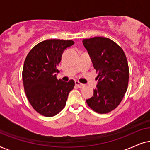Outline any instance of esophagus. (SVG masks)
<instances>
[{"instance_id": "1", "label": "esophagus", "mask_w": 150, "mask_h": 150, "mask_svg": "<svg viewBox=\"0 0 150 150\" xmlns=\"http://www.w3.org/2000/svg\"><path fill=\"white\" fill-rule=\"evenodd\" d=\"M75 85H76L78 88H83V86H84V84H83V83L79 82L78 81H75Z\"/></svg>"}]
</instances>
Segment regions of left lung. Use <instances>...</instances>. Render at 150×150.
Returning <instances> with one entry per match:
<instances>
[{
    "label": "left lung",
    "mask_w": 150,
    "mask_h": 150,
    "mask_svg": "<svg viewBox=\"0 0 150 150\" xmlns=\"http://www.w3.org/2000/svg\"><path fill=\"white\" fill-rule=\"evenodd\" d=\"M82 42L98 73V83L86 103L96 112L108 113L118 106L126 93L129 81L126 56L121 47L108 38L94 37Z\"/></svg>",
    "instance_id": "1"
}]
</instances>
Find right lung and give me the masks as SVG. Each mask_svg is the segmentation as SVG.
<instances>
[{
	"label": "right lung",
	"mask_w": 150,
	"mask_h": 150,
	"mask_svg": "<svg viewBox=\"0 0 150 150\" xmlns=\"http://www.w3.org/2000/svg\"><path fill=\"white\" fill-rule=\"evenodd\" d=\"M73 40H46L32 49L26 57L23 69V81L28 100L35 111L45 117L56 115L66 105L68 95L75 81L57 79L56 73L67 48Z\"/></svg>",
	"instance_id": "add662e5"
}]
</instances>
